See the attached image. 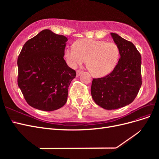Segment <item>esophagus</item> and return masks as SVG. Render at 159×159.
<instances>
[{
    "label": "esophagus",
    "mask_w": 159,
    "mask_h": 159,
    "mask_svg": "<svg viewBox=\"0 0 159 159\" xmlns=\"http://www.w3.org/2000/svg\"><path fill=\"white\" fill-rule=\"evenodd\" d=\"M82 72H83V71H81V70H77V71H76L77 76H79V75H80V74H82Z\"/></svg>",
    "instance_id": "obj_1"
}]
</instances>
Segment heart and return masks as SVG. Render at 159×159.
I'll return each instance as SVG.
<instances>
[{"label": "heart", "instance_id": "obj_1", "mask_svg": "<svg viewBox=\"0 0 159 159\" xmlns=\"http://www.w3.org/2000/svg\"><path fill=\"white\" fill-rule=\"evenodd\" d=\"M64 56L72 68L84 64L96 77H103L111 72L116 66L120 56L118 46L113 42L91 39L77 40L74 47L66 48Z\"/></svg>", "mask_w": 159, "mask_h": 159}]
</instances>
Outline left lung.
<instances>
[{
	"instance_id": "left-lung-1",
	"label": "left lung",
	"mask_w": 159,
	"mask_h": 159,
	"mask_svg": "<svg viewBox=\"0 0 159 159\" xmlns=\"http://www.w3.org/2000/svg\"><path fill=\"white\" fill-rule=\"evenodd\" d=\"M120 50L118 64L103 78H93L91 93L94 102L105 109L121 108L132 103L142 84L141 56L132 42L111 33Z\"/></svg>"
}]
</instances>
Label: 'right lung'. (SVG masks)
I'll list each match as a JSON object with an SVG mask.
<instances>
[{
	"instance_id": "obj_1",
	"label": "right lung",
	"mask_w": 159,
	"mask_h": 159,
	"mask_svg": "<svg viewBox=\"0 0 159 159\" xmlns=\"http://www.w3.org/2000/svg\"><path fill=\"white\" fill-rule=\"evenodd\" d=\"M68 38L44 30L28 40L18 57V85L28 104L51 111L63 107L75 71L64 59Z\"/></svg>"
}]
</instances>
